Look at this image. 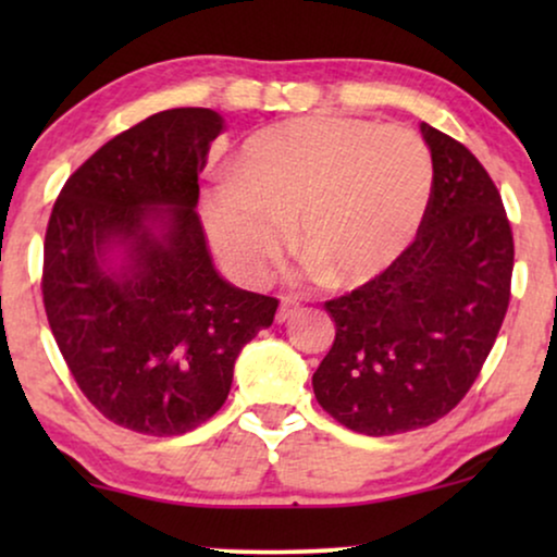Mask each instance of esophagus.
<instances>
[{"label":"esophagus","mask_w":557,"mask_h":557,"mask_svg":"<svg viewBox=\"0 0 557 557\" xmlns=\"http://www.w3.org/2000/svg\"><path fill=\"white\" fill-rule=\"evenodd\" d=\"M296 311H299V301L292 299V296H284V299H281L276 319H278V322H288V319L296 317Z\"/></svg>","instance_id":"34e87169"}]
</instances>
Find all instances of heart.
<instances>
[{
    "label": "heart",
    "mask_w": 557,
    "mask_h": 557,
    "mask_svg": "<svg viewBox=\"0 0 557 557\" xmlns=\"http://www.w3.org/2000/svg\"><path fill=\"white\" fill-rule=\"evenodd\" d=\"M433 164L421 136L342 116L281 121L250 134L231 177L200 197L218 256L243 281H261L288 243L311 271L362 286L391 271L421 231Z\"/></svg>",
    "instance_id": "heart-1"
}]
</instances>
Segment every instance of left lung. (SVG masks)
Returning a JSON list of instances; mask_svg holds the SVG:
<instances>
[{
	"label": "left lung",
	"mask_w": 557,
	"mask_h": 557,
	"mask_svg": "<svg viewBox=\"0 0 557 557\" xmlns=\"http://www.w3.org/2000/svg\"><path fill=\"white\" fill-rule=\"evenodd\" d=\"M431 149L429 210L383 276L324 304L334 345L311 385L334 421L364 436L436 423L459 406L509 307L512 227L479 159L421 124Z\"/></svg>",
	"instance_id": "1"
}]
</instances>
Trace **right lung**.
Masks as SVG:
<instances>
[{
    "instance_id": "add662e5",
    "label": "right lung",
    "mask_w": 557,
    "mask_h": 557,
    "mask_svg": "<svg viewBox=\"0 0 557 557\" xmlns=\"http://www.w3.org/2000/svg\"><path fill=\"white\" fill-rule=\"evenodd\" d=\"M223 128L212 109H172L113 136L67 177L45 233V314L75 383L147 436L215 416L278 307L220 276L195 212Z\"/></svg>"
}]
</instances>
